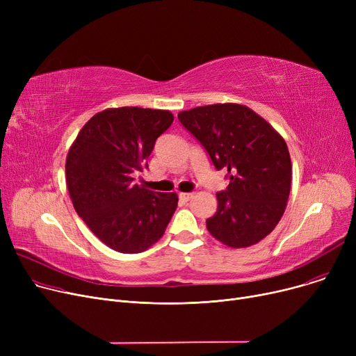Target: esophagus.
<instances>
[{"instance_id": "1", "label": "esophagus", "mask_w": 356, "mask_h": 356, "mask_svg": "<svg viewBox=\"0 0 356 356\" xmlns=\"http://www.w3.org/2000/svg\"><path fill=\"white\" fill-rule=\"evenodd\" d=\"M192 197H193L192 193H180V195H179V199H180L181 202H189Z\"/></svg>"}]
</instances>
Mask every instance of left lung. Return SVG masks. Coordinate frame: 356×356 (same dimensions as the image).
I'll list each match as a JSON object with an SVG mask.
<instances>
[{"label":"left lung","instance_id":"1","mask_svg":"<svg viewBox=\"0 0 356 356\" xmlns=\"http://www.w3.org/2000/svg\"><path fill=\"white\" fill-rule=\"evenodd\" d=\"M179 121L200 141L229 184L218 192L209 234L229 248L264 239L282 219L291 188L287 144L263 117L242 104H213L179 112Z\"/></svg>","mask_w":356,"mask_h":356}]
</instances>
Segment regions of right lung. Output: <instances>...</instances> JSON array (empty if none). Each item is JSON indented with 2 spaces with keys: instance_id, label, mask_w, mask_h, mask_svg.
Returning <instances> with one entry per match:
<instances>
[{
  "instance_id": "obj_1",
  "label": "right lung",
  "mask_w": 356,
  "mask_h": 356,
  "mask_svg": "<svg viewBox=\"0 0 356 356\" xmlns=\"http://www.w3.org/2000/svg\"><path fill=\"white\" fill-rule=\"evenodd\" d=\"M173 120L165 109L108 108L82 127L69 148L66 184L73 208L111 250H148L177 208V193H157L134 183Z\"/></svg>"
}]
</instances>
